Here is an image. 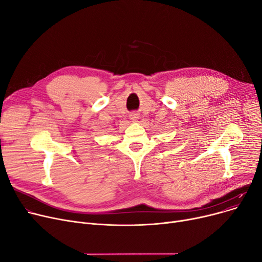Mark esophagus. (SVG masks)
<instances>
[{
	"instance_id": "1",
	"label": "esophagus",
	"mask_w": 262,
	"mask_h": 262,
	"mask_svg": "<svg viewBox=\"0 0 262 262\" xmlns=\"http://www.w3.org/2000/svg\"><path fill=\"white\" fill-rule=\"evenodd\" d=\"M129 119L132 120V121H137L139 119V114L138 113H132L130 115H129Z\"/></svg>"
}]
</instances>
